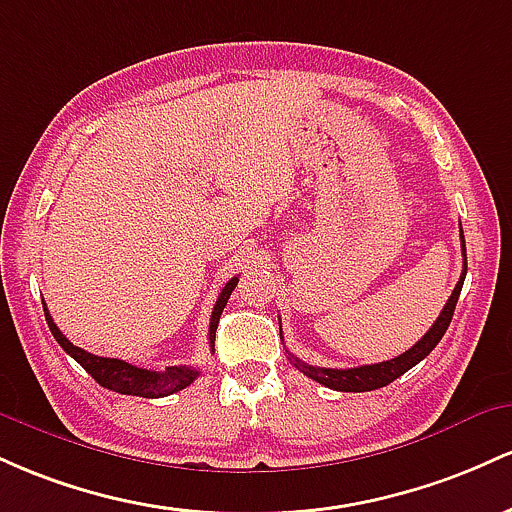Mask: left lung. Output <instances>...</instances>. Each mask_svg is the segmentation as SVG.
Listing matches in <instances>:
<instances>
[{"mask_svg":"<svg viewBox=\"0 0 512 512\" xmlns=\"http://www.w3.org/2000/svg\"><path fill=\"white\" fill-rule=\"evenodd\" d=\"M462 256H464V271L459 275V283L455 290H452L450 300H447L445 307H442L440 317L435 319V324L430 326L426 336L411 346L406 353H401L399 358L384 360V363L377 365H363V367H348V370H336V367H314L297 360L295 355H290V363L297 367V370L304 372L307 377H312L314 382L324 384V387L336 389V392H372V389L387 387L389 382H394L396 377H401L404 372H409L413 365L421 363L423 358L440 343V338L445 336L447 326H450L452 314H455L459 292H462L464 285V275H467V246H464V237H462Z\"/></svg>","mask_w":512,"mask_h":512,"instance_id":"8db88e82","label":"left lung"}]
</instances>
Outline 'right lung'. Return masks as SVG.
Instances as JSON below:
<instances>
[{"label":"right lung","mask_w":512,"mask_h":512,"mask_svg":"<svg viewBox=\"0 0 512 512\" xmlns=\"http://www.w3.org/2000/svg\"><path fill=\"white\" fill-rule=\"evenodd\" d=\"M237 283H239V278H232L225 287H222L220 297H217V302H215V309H212L210 348H215V331H217V324H220L222 309H225L229 295H232V290L237 287ZM43 309H45V304H43ZM45 321H48L50 331H53L55 341L60 343L62 350H65L67 355H72V358L77 360V363L82 365L84 370L101 384V387L111 389V392L130 394V396H145V399H159V396H169L174 392H181V389H186L188 384H191L195 377L200 375L195 367H186V365L166 367L164 372H152V370H142V367L125 363V360L101 358V355L86 353L84 348L74 346L72 341H67L65 333L55 326V321L48 314V309H45Z\"/></svg>","instance_id":"obj_1"}]
</instances>
